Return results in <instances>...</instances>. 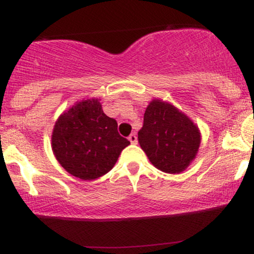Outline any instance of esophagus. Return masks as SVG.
I'll return each instance as SVG.
<instances>
[{
    "label": "esophagus",
    "instance_id": "1",
    "mask_svg": "<svg viewBox=\"0 0 254 254\" xmlns=\"http://www.w3.org/2000/svg\"><path fill=\"white\" fill-rule=\"evenodd\" d=\"M129 141L131 144H136L137 143V136L135 135V133H131V135L129 136Z\"/></svg>",
    "mask_w": 254,
    "mask_h": 254
}]
</instances>
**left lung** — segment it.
<instances>
[{"mask_svg": "<svg viewBox=\"0 0 254 254\" xmlns=\"http://www.w3.org/2000/svg\"><path fill=\"white\" fill-rule=\"evenodd\" d=\"M200 131L190 117L174 105L153 99L144 112L138 143L157 170L176 174L196 159Z\"/></svg>", "mask_w": 254, "mask_h": 254, "instance_id": "obj_1", "label": "left lung"}]
</instances>
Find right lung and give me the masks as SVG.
<instances>
[{
  "label": "right lung",
  "mask_w": 254,
  "mask_h": 254,
  "mask_svg": "<svg viewBox=\"0 0 254 254\" xmlns=\"http://www.w3.org/2000/svg\"><path fill=\"white\" fill-rule=\"evenodd\" d=\"M117 122L104 113L100 99L77 101L55 123L51 147L60 165L71 176L94 180L113 168L130 144L118 133Z\"/></svg>",
  "instance_id": "1"
}]
</instances>
